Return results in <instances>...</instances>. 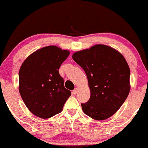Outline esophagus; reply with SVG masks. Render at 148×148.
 <instances>
[{
	"instance_id": "esophagus-1",
	"label": "esophagus",
	"mask_w": 148,
	"mask_h": 148,
	"mask_svg": "<svg viewBox=\"0 0 148 148\" xmlns=\"http://www.w3.org/2000/svg\"><path fill=\"white\" fill-rule=\"evenodd\" d=\"M77 91H78V89H77V88H75L73 91V92L74 95H76V94L77 93Z\"/></svg>"
}]
</instances>
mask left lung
Returning a JSON list of instances; mask_svg holds the SVG:
<instances>
[{
  "label": "left lung",
  "instance_id": "8db88e82",
  "mask_svg": "<svg viewBox=\"0 0 148 148\" xmlns=\"http://www.w3.org/2000/svg\"><path fill=\"white\" fill-rule=\"evenodd\" d=\"M73 59L85 72L90 97L82 103L85 115L95 120L113 115L130 90V70L123 55L112 47L97 44L77 51Z\"/></svg>",
  "mask_w": 148,
  "mask_h": 148
}]
</instances>
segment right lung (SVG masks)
<instances>
[{"label":"right lung","instance_id":"add662e5","mask_svg":"<svg viewBox=\"0 0 148 148\" xmlns=\"http://www.w3.org/2000/svg\"><path fill=\"white\" fill-rule=\"evenodd\" d=\"M70 55L56 45L43 47L24 60L19 71V92L28 109L42 119L63 110L71 92L64 87L58 69Z\"/></svg>","mask_w":148,"mask_h":148}]
</instances>
